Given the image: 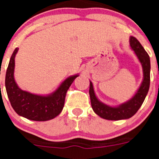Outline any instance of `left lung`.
Masks as SVG:
<instances>
[{"label": "left lung", "instance_id": "left-lung-1", "mask_svg": "<svg viewBox=\"0 0 159 159\" xmlns=\"http://www.w3.org/2000/svg\"><path fill=\"white\" fill-rule=\"evenodd\" d=\"M130 45L134 51L136 56L143 66V83L138 90L137 93L131 99L123 104H121L119 107H111L107 106L106 104H103L102 102L98 100L95 95V92H94L92 82H90L89 94L92 109L95 114H97L102 119H108V120H120V119H126L132 117L142 106L143 101L148 93L149 88H150V81H151L150 57L145 51V49L143 48L140 42L134 36H130Z\"/></svg>", "mask_w": 159, "mask_h": 159}]
</instances>
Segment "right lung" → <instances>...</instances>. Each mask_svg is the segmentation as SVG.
<instances>
[{"label":"right lung","mask_w":159,"mask_h":159,"mask_svg":"<svg viewBox=\"0 0 159 159\" xmlns=\"http://www.w3.org/2000/svg\"><path fill=\"white\" fill-rule=\"evenodd\" d=\"M16 48L11 57L5 75L7 95L14 111L20 116L34 121H47L57 117L62 111L67 90L78 75L70 76L61 84L58 89L48 96L34 95L22 91L14 80L13 72Z\"/></svg>","instance_id":"right-lung-1"}]
</instances>
